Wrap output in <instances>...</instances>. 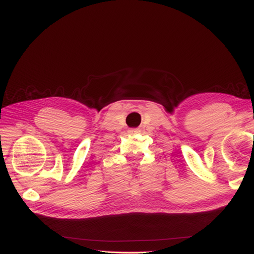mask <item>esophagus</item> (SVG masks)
Here are the masks:
<instances>
[{"label":"esophagus","instance_id":"obj_1","mask_svg":"<svg viewBox=\"0 0 254 254\" xmlns=\"http://www.w3.org/2000/svg\"><path fill=\"white\" fill-rule=\"evenodd\" d=\"M128 132H129L130 134H136V133L138 132V129H137V128H129Z\"/></svg>","mask_w":254,"mask_h":254}]
</instances>
